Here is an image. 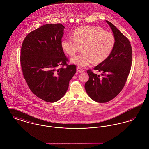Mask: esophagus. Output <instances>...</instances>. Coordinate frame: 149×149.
I'll use <instances>...</instances> for the list:
<instances>
[{"label":"esophagus","instance_id":"1","mask_svg":"<svg viewBox=\"0 0 149 149\" xmlns=\"http://www.w3.org/2000/svg\"><path fill=\"white\" fill-rule=\"evenodd\" d=\"M77 72H82L84 71V70H83L80 67H77Z\"/></svg>","mask_w":149,"mask_h":149}]
</instances>
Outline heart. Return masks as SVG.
Masks as SVG:
<instances>
[{
    "label": "heart",
    "mask_w": 149,
    "mask_h": 149,
    "mask_svg": "<svg viewBox=\"0 0 149 149\" xmlns=\"http://www.w3.org/2000/svg\"><path fill=\"white\" fill-rule=\"evenodd\" d=\"M74 38H64L61 49L70 56H74L82 47L83 54L71 58V63L84 67L94 61L100 64L106 60L113 50L116 40L112 33L95 26H84L76 29Z\"/></svg>",
    "instance_id": "b5f03b06"
}]
</instances>
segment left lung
<instances>
[{"label":"left lung","mask_w":149,"mask_h":149,"mask_svg":"<svg viewBox=\"0 0 149 149\" xmlns=\"http://www.w3.org/2000/svg\"><path fill=\"white\" fill-rule=\"evenodd\" d=\"M112 29L116 42L113 50L104 62L94 69L102 72L99 75L87 71L89 80L85 89L91 99L99 103H106L114 98L124 87L132 64V48L127 38L110 22L106 21Z\"/></svg>","instance_id":"obj_1"}]
</instances>
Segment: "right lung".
Returning a JSON list of instances; mask_svg holds the SVG:
<instances>
[{
	"label": "right lung",
	"instance_id": "add662e5",
	"mask_svg": "<svg viewBox=\"0 0 149 149\" xmlns=\"http://www.w3.org/2000/svg\"><path fill=\"white\" fill-rule=\"evenodd\" d=\"M65 27L60 23L46 24L25 37L21 51L23 77L30 90L39 98L54 103L61 99L76 72V66L68 65L61 49ZM67 67L57 70L56 67Z\"/></svg>",
	"mask_w": 149,
	"mask_h": 149
}]
</instances>
